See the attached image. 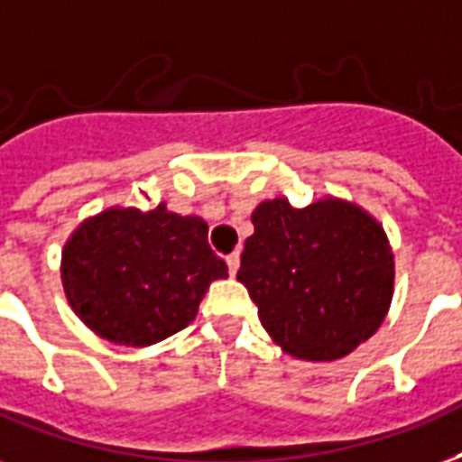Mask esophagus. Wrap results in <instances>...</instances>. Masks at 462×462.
Returning a JSON list of instances; mask_svg holds the SVG:
<instances>
[{
    "instance_id": "1",
    "label": "esophagus",
    "mask_w": 462,
    "mask_h": 462,
    "mask_svg": "<svg viewBox=\"0 0 462 462\" xmlns=\"http://www.w3.org/2000/svg\"><path fill=\"white\" fill-rule=\"evenodd\" d=\"M225 262H227V269H230V273L235 276V273H237V269H239V252H232V254L227 256Z\"/></svg>"
}]
</instances>
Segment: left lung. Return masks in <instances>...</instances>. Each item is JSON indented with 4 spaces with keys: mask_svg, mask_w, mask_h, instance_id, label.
Here are the masks:
<instances>
[{
    "mask_svg": "<svg viewBox=\"0 0 462 462\" xmlns=\"http://www.w3.org/2000/svg\"><path fill=\"white\" fill-rule=\"evenodd\" d=\"M237 281L269 337L302 361H337L383 325L395 259L383 225L356 203L271 199L252 213Z\"/></svg>",
    "mask_w": 462,
    "mask_h": 462,
    "instance_id": "obj_1",
    "label": "left lung"
}]
</instances>
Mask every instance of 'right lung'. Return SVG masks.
Returning <instances> with one entry per match:
<instances>
[{"label": "right lung", "instance_id": "right-lung-1", "mask_svg": "<svg viewBox=\"0 0 462 462\" xmlns=\"http://www.w3.org/2000/svg\"><path fill=\"white\" fill-rule=\"evenodd\" d=\"M62 288L101 339L150 346L193 322L208 286L227 266L196 216L108 208L84 220L62 249Z\"/></svg>", "mask_w": 462, "mask_h": 462}]
</instances>
